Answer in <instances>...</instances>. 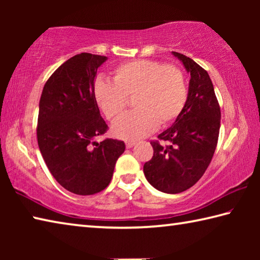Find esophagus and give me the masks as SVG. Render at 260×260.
Instances as JSON below:
<instances>
[{
  "mask_svg": "<svg viewBox=\"0 0 260 260\" xmlns=\"http://www.w3.org/2000/svg\"><path fill=\"white\" fill-rule=\"evenodd\" d=\"M135 144H136L135 141H127V142H126V147H127V148H133V147L135 146Z\"/></svg>",
  "mask_w": 260,
  "mask_h": 260,
  "instance_id": "34e87169",
  "label": "esophagus"
}]
</instances>
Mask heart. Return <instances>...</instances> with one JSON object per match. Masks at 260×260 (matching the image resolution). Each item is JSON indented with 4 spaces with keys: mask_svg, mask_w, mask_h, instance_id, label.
<instances>
[{
    "mask_svg": "<svg viewBox=\"0 0 260 260\" xmlns=\"http://www.w3.org/2000/svg\"><path fill=\"white\" fill-rule=\"evenodd\" d=\"M113 82L98 79L94 99L109 120L124 113L133 98L134 111L114 122L112 133L124 140H138L178 119L188 99L186 77L175 65L152 59L122 63L113 70Z\"/></svg>",
    "mask_w": 260,
    "mask_h": 260,
    "instance_id": "1",
    "label": "heart"
}]
</instances>
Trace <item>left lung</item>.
Instances as JSON below:
<instances>
[{"label":"left lung","mask_w":260,"mask_h":260,"mask_svg":"<svg viewBox=\"0 0 260 260\" xmlns=\"http://www.w3.org/2000/svg\"><path fill=\"white\" fill-rule=\"evenodd\" d=\"M172 54L190 73L187 103L172 127L158 135L170 146L150 142L153 156L144 164L143 172L159 191L179 193L199 181L210 165L218 143L221 112L208 72L189 57Z\"/></svg>","instance_id":"8db88e82"}]
</instances>
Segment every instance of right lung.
<instances>
[{
    "instance_id": "1",
    "label": "right lung",
    "mask_w": 260,
    "mask_h": 260,
    "mask_svg": "<svg viewBox=\"0 0 260 260\" xmlns=\"http://www.w3.org/2000/svg\"><path fill=\"white\" fill-rule=\"evenodd\" d=\"M107 59L88 52L71 57L48 79L39 104L41 155L56 181L77 195L104 190L126 148L124 141H95L108 131L93 91L96 72Z\"/></svg>"
}]
</instances>
